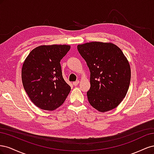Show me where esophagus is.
<instances>
[{"mask_svg":"<svg viewBox=\"0 0 154 154\" xmlns=\"http://www.w3.org/2000/svg\"><path fill=\"white\" fill-rule=\"evenodd\" d=\"M79 82H80V81H79V80H76V82H74L72 83V84H73L74 86H76V85H78L79 84Z\"/></svg>","mask_w":154,"mask_h":154,"instance_id":"34e87169","label":"esophagus"}]
</instances>
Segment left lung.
Here are the masks:
<instances>
[{"label": "left lung", "instance_id": "8db88e82", "mask_svg": "<svg viewBox=\"0 0 154 154\" xmlns=\"http://www.w3.org/2000/svg\"><path fill=\"white\" fill-rule=\"evenodd\" d=\"M79 53L91 72L89 103L104 112L116 108L127 94L131 78L130 65L122 51L112 43L78 45Z\"/></svg>", "mask_w": 154, "mask_h": 154}]
</instances>
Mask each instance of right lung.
<instances>
[{
  "mask_svg": "<svg viewBox=\"0 0 154 154\" xmlns=\"http://www.w3.org/2000/svg\"><path fill=\"white\" fill-rule=\"evenodd\" d=\"M70 45H40L31 51L22 69V80L31 101L38 108L53 110L71 91L62 76L60 61Z\"/></svg>",
  "mask_w": 154,
  "mask_h": 154,
  "instance_id": "1",
  "label": "right lung"
}]
</instances>
